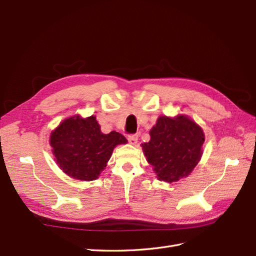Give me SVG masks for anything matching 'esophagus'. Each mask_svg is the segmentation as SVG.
Wrapping results in <instances>:
<instances>
[{"instance_id": "1", "label": "esophagus", "mask_w": 256, "mask_h": 256, "mask_svg": "<svg viewBox=\"0 0 256 256\" xmlns=\"http://www.w3.org/2000/svg\"><path fill=\"white\" fill-rule=\"evenodd\" d=\"M138 134H129L128 136V141H129L130 144L136 145L138 143Z\"/></svg>"}]
</instances>
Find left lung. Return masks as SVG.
<instances>
[{
  "label": "left lung",
  "instance_id": "1",
  "mask_svg": "<svg viewBox=\"0 0 256 256\" xmlns=\"http://www.w3.org/2000/svg\"><path fill=\"white\" fill-rule=\"evenodd\" d=\"M150 134L143 152L160 180L173 182L188 176L202 157L203 130L187 116H160Z\"/></svg>",
  "mask_w": 256,
  "mask_h": 256
}]
</instances>
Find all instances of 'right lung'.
<instances>
[{
    "label": "right lung",
    "instance_id": "obj_1",
    "mask_svg": "<svg viewBox=\"0 0 256 256\" xmlns=\"http://www.w3.org/2000/svg\"><path fill=\"white\" fill-rule=\"evenodd\" d=\"M127 143L120 132L104 134L95 116H72L62 122L50 136L53 154L64 173L80 180H94L111 158L114 147Z\"/></svg>",
    "mask_w": 256,
    "mask_h": 256
}]
</instances>
